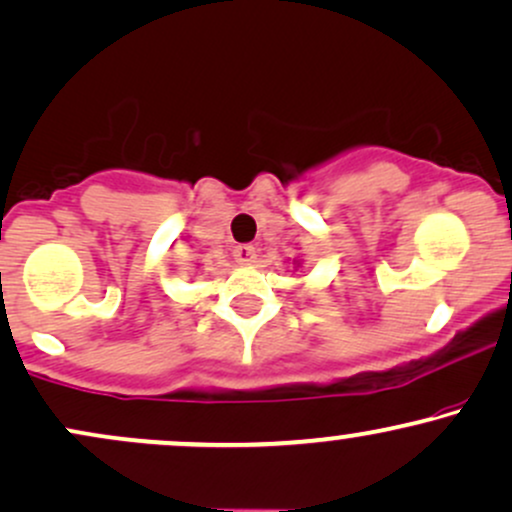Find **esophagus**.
<instances>
[{
  "label": "esophagus",
  "instance_id": "obj_1",
  "mask_svg": "<svg viewBox=\"0 0 512 512\" xmlns=\"http://www.w3.org/2000/svg\"><path fill=\"white\" fill-rule=\"evenodd\" d=\"M233 257H236L238 264H252L257 260V248L255 245H238V248L233 250Z\"/></svg>",
  "mask_w": 512,
  "mask_h": 512
}]
</instances>
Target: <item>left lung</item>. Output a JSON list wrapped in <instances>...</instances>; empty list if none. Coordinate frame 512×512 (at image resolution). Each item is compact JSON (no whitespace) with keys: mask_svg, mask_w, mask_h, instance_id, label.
Masks as SVG:
<instances>
[{"mask_svg":"<svg viewBox=\"0 0 512 512\" xmlns=\"http://www.w3.org/2000/svg\"><path fill=\"white\" fill-rule=\"evenodd\" d=\"M293 264H296V267H301V260H293Z\"/></svg>","mask_w":512,"mask_h":512,"instance_id":"1","label":"left lung"}]
</instances>
